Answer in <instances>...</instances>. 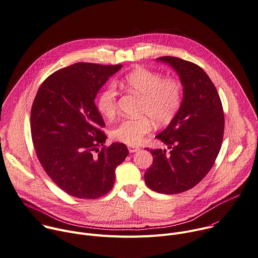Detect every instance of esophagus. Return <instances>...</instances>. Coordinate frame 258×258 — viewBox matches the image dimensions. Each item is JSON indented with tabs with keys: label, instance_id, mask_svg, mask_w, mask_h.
<instances>
[{
	"label": "esophagus",
	"instance_id": "34e87169",
	"mask_svg": "<svg viewBox=\"0 0 258 258\" xmlns=\"http://www.w3.org/2000/svg\"><path fill=\"white\" fill-rule=\"evenodd\" d=\"M128 150L130 153H135V152H138L140 149L138 147H134V146H129L128 147Z\"/></svg>",
	"mask_w": 258,
	"mask_h": 258
}]
</instances>
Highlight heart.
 Listing matches in <instances>:
<instances>
[{"mask_svg": "<svg viewBox=\"0 0 258 258\" xmlns=\"http://www.w3.org/2000/svg\"><path fill=\"white\" fill-rule=\"evenodd\" d=\"M122 85L141 96L139 118L122 120L110 130L113 140L129 146H137L149 134L153 123L165 126L172 122L183 101V86L173 78H163L157 72L138 68L127 74ZM118 92L109 84L99 93L96 100L98 111L106 119H112L118 110Z\"/></svg>", "mask_w": 258, "mask_h": 258, "instance_id": "obj_1", "label": "heart"}]
</instances>
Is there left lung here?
I'll list each match as a JSON object with an SVG mask.
<instances>
[{
	"instance_id": "1",
	"label": "left lung",
	"mask_w": 258,
	"mask_h": 258,
	"mask_svg": "<svg viewBox=\"0 0 258 258\" xmlns=\"http://www.w3.org/2000/svg\"><path fill=\"white\" fill-rule=\"evenodd\" d=\"M157 60L177 72L183 101L175 119L156 136L169 152L151 150L154 160L145 180L157 192L175 195L196 186L214 165L223 138V108L214 84L202 68L173 56Z\"/></svg>"
}]
</instances>
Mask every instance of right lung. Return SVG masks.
<instances>
[{"mask_svg": "<svg viewBox=\"0 0 258 258\" xmlns=\"http://www.w3.org/2000/svg\"><path fill=\"white\" fill-rule=\"evenodd\" d=\"M121 68L75 63L50 75L35 97L31 131L37 157L53 182L75 198L107 194L116 168L129 154L120 142L103 146L105 124L94 103L98 90Z\"/></svg>", "mask_w": 258, "mask_h": 258, "instance_id": "add662e5", "label": "right lung"}]
</instances>
